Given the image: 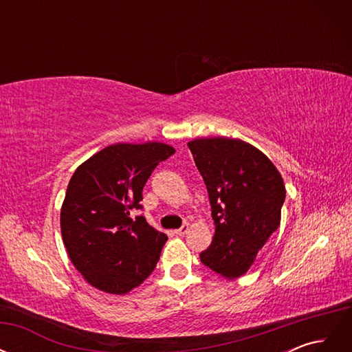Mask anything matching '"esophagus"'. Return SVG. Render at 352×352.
I'll return each instance as SVG.
<instances>
[{"mask_svg": "<svg viewBox=\"0 0 352 352\" xmlns=\"http://www.w3.org/2000/svg\"><path fill=\"white\" fill-rule=\"evenodd\" d=\"M188 230H189V225H188V223H185V225H184L182 228H180V229H176V230H175V233H176L177 236H184Z\"/></svg>", "mask_w": 352, "mask_h": 352, "instance_id": "1", "label": "esophagus"}]
</instances>
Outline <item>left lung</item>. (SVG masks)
Wrapping results in <instances>:
<instances>
[{
    "mask_svg": "<svg viewBox=\"0 0 352 352\" xmlns=\"http://www.w3.org/2000/svg\"><path fill=\"white\" fill-rule=\"evenodd\" d=\"M204 179L216 233L201 263L226 279L247 273L280 225L285 185L258 148L230 138L188 142Z\"/></svg>",
    "mask_w": 352,
    "mask_h": 352,
    "instance_id": "1",
    "label": "left lung"
}]
</instances>
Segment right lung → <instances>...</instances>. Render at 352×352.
Returning a JSON list of instances; mask_svg holds the SVG:
<instances>
[{"instance_id":"right-lung-1","label":"right lung","mask_w":352,"mask_h":352,"mask_svg":"<svg viewBox=\"0 0 352 352\" xmlns=\"http://www.w3.org/2000/svg\"><path fill=\"white\" fill-rule=\"evenodd\" d=\"M172 154L175 148L162 142L114 144L73 173L61 236L74 267L97 289L124 295L155 269L167 236L131 212L142 208L148 177Z\"/></svg>"}]
</instances>
